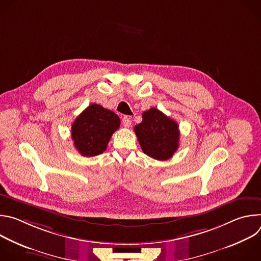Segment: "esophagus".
Returning <instances> with one entry per match:
<instances>
[{"label":"esophagus","instance_id":"1","mask_svg":"<svg viewBox=\"0 0 261 261\" xmlns=\"http://www.w3.org/2000/svg\"><path fill=\"white\" fill-rule=\"evenodd\" d=\"M122 123H123V126L125 128H129L131 126V118L129 116H125L123 119H122Z\"/></svg>","mask_w":261,"mask_h":261}]
</instances>
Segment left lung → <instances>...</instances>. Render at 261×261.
<instances>
[{"label": "left lung", "instance_id": "1", "mask_svg": "<svg viewBox=\"0 0 261 261\" xmlns=\"http://www.w3.org/2000/svg\"><path fill=\"white\" fill-rule=\"evenodd\" d=\"M143 153L156 160L170 159L178 148V125L157 108L142 114V122L134 127Z\"/></svg>", "mask_w": 261, "mask_h": 261}]
</instances>
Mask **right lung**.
<instances>
[{
    "mask_svg": "<svg viewBox=\"0 0 261 261\" xmlns=\"http://www.w3.org/2000/svg\"><path fill=\"white\" fill-rule=\"evenodd\" d=\"M120 118L99 104H91L72 124L71 135L76 150L85 157L102 154L111 135L120 127Z\"/></svg>",
    "mask_w": 261,
    "mask_h": 261,
    "instance_id": "1",
    "label": "right lung"
}]
</instances>
